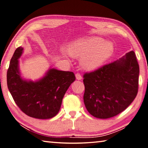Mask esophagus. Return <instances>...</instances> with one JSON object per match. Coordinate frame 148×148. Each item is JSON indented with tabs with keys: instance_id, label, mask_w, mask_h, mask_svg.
Wrapping results in <instances>:
<instances>
[{
	"instance_id": "obj_1",
	"label": "esophagus",
	"mask_w": 148,
	"mask_h": 148,
	"mask_svg": "<svg viewBox=\"0 0 148 148\" xmlns=\"http://www.w3.org/2000/svg\"><path fill=\"white\" fill-rule=\"evenodd\" d=\"M76 79H77V80H80V79H82V77L81 76V74H79V73L76 74Z\"/></svg>"
}]
</instances>
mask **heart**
<instances>
[{"instance_id":"b5f03b06","label":"heart","mask_w":148,"mask_h":148,"mask_svg":"<svg viewBox=\"0 0 148 148\" xmlns=\"http://www.w3.org/2000/svg\"><path fill=\"white\" fill-rule=\"evenodd\" d=\"M114 47L111 42L99 37L79 40L68 48L70 56L82 58V66L88 71L98 68L112 56Z\"/></svg>"}]
</instances>
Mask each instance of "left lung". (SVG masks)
<instances>
[{
  "label": "left lung",
  "mask_w": 148,
  "mask_h": 148,
  "mask_svg": "<svg viewBox=\"0 0 148 148\" xmlns=\"http://www.w3.org/2000/svg\"><path fill=\"white\" fill-rule=\"evenodd\" d=\"M139 65L133 51L114 62L83 75V101L93 116L106 119L132 103L138 89Z\"/></svg>",
  "instance_id": "8db88e82"
}]
</instances>
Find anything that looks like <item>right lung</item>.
<instances>
[{"mask_svg":"<svg viewBox=\"0 0 148 148\" xmlns=\"http://www.w3.org/2000/svg\"><path fill=\"white\" fill-rule=\"evenodd\" d=\"M23 47L15 50L7 72V85L15 103L24 113L38 119H48L60 111L63 96L76 77L72 72L51 69L36 82L21 77L18 60Z\"/></svg>","mask_w":148,"mask_h":148,"instance_id":"obj_1","label":"right lung"}]
</instances>
